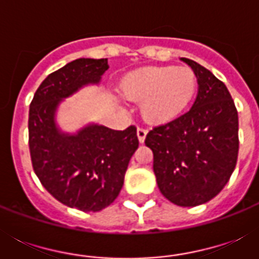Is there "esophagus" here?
Segmentation results:
<instances>
[{
  "mask_svg": "<svg viewBox=\"0 0 259 259\" xmlns=\"http://www.w3.org/2000/svg\"><path fill=\"white\" fill-rule=\"evenodd\" d=\"M146 133H148V130L146 129H144V127H137V137H138V141L141 142V144L145 141Z\"/></svg>",
  "mask_w": 259,
  "mask_h": 259,
  "instance_id": "34e87169",
  "label": "esophagus"
}]
</instances>
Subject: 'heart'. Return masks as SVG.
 <instances>
[{"mask_svg":"<svg viewBox=\"0 0 259 259\" xmlns=\"http://www.w3.org/2000/svg\"><path fill=\"white\" fill-rule=\"evenodd\" d=\"M197 78L187 67H144L122 79L121 93L127 101L141 103L142 117L149 123H165L177 118L192 101Z\"/></svg>","mask_w":259,"mask_h":259,"instance_id":"heart-1","label":"heart"}]
</instances>
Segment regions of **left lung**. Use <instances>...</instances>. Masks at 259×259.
<instances>
[{"label": "left lung", "mask_w": 259, "mask_h": 259, "mask_svg": "<svg viewBox=\"0 0 259 259\" xmlns=\"http://www.w3.org/2000/svg\"><path fill=\"white\" fill-rule=\"evenodd\" d=\"M199 91L192 107L154 126L145 144L153 152V170L161 193L180 207L204 204L229 183L238 160V111L229 90L193 60Z\"/></svg>", "instance_id": "left-lung-1"}]
</instances>
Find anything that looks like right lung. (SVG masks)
Listing matches in <instances>:
<instances>
[{"instance_id": "right-lung-1", "label": "right lung", "mask_w": 259, "mask_h": 259, "mask_svg": "<svg viewBox=\"0 0 259 259\" xmlns=\"http://www.w3.org/2000/svg\"><path fill=\"white\" fill-rule=\"evenodd\" d=\"M107 68V59H76L48 75L29 106V152L36 176L56 200L84 212L101 211L117 199L138 148L137 129L90 125L70 136L58 130L55 111L63 98L99 82Z\"/></svg>"}]
</instances>
